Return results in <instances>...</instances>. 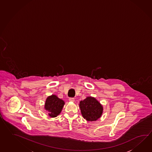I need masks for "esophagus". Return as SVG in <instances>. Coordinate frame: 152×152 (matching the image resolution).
Listing matches in <instances>:
<instances>
[{
  "mask_svg": "<svg viewBox=\"0 0 152 152\" xmlns=\"http://www.w3.org/2000/svg\"><path fill=\"white\" fill-rule=\"evenodd\" d=\"M69 101H70V102H74L75 99L74 98H72V97H70V98L69 99Z\"/></svg>",
  "mask_w": 152,
  "mask_h": 152,
  "instance_id": "esophagus-1",
  "label": "esophagus"
}]
</instances>
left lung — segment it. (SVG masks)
I'll list each match as a JSON object with an SVG mask.
<instances>
[{
	"mask_svg": "<svg viewBox=\"0 0 152 152\" xmlns=\"http://www.w3.org/2000/svg\"><path fill=\"white\" fill-rule=\"evenodd\" d=\"M80 108L83 117L87 121H96L102 114V106L92 97H87L83 101H81Z\"/></svg>",
	"mask_w": 152,
	"mask_h": 152,
	"instance_id": "left-lung-1",
	"label": "left lung"
}]
</instances>
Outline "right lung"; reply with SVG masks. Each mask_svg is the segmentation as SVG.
Listing matches in <instances>:
<instances>
[{
    "mask_svg": "<svg viewBox=\"0 0 152 152\" xmlns=\"http://www.w3.org/2000/svg\"><path fill=\"white\" fill-rule=\"evenodd\" d=\"M64 105V102L62 99L53 95L47 98L45 109L48 112L50 117L55 118L60 114Z\"/></svg>",
    "mask_w": 152,
    "mask_h": 152,
    "instance_id": "1",
    "label": "right lung"
}]
</instances>
